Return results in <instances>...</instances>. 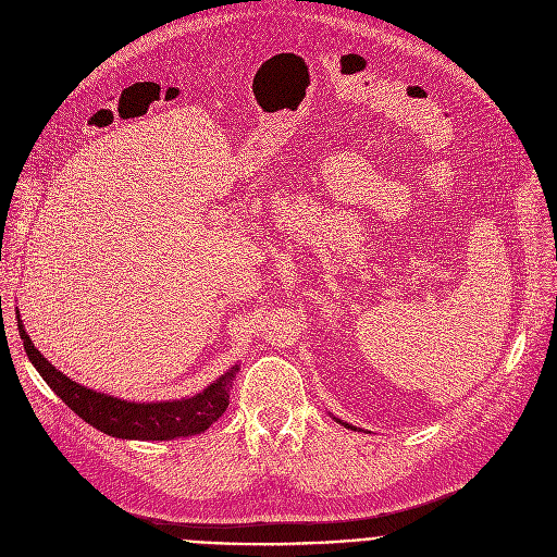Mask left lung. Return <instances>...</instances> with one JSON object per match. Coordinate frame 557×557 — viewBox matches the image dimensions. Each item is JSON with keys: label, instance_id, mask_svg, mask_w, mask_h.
<instances>
[{"label": "left lung", "instance_id": "left-lung-1", "mask_svg": "<svg viewBox=\"0 0 557 557\" xmlns=\"http://www.w3.org/2000/svg\"><path fill=\"white\" fill-rule=\"evenodd\" d=\"M339 423H342V421H339ZM344 425H346V423H344ZM346 428H350V425H346Z\"/></svg>", "mask_w": 557, "mask_h": 557}]
</instances>
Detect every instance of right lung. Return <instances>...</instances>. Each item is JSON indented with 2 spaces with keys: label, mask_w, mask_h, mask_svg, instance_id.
<instances>
[{
  "label": "right lung",
  "mask_w": 557,
  "mask_h": 557,
  "mask_svg": "<svg viewBox=\"0 0 557 557\" xmlns=\"http://www.w3.org/2000/svg\"><path fill=\"white\" fill-rule=\"evenodd\" d=\"M20 337L33 366L39 370L44 381L54 389L59 399L82 417L92 428L116 436V438H136V441H172L178 436H191L205 432L213 425L224 410L228 408V392L233 389L235 372L240 368H231L215 383L205 387L191 399L181 401H161V404H132L95 392L90 387L78 385L59 372L30 342L28 333L22 326V317L17 312Z\"/></svg>",
  "instance_id": "1"
}]
</instances>
